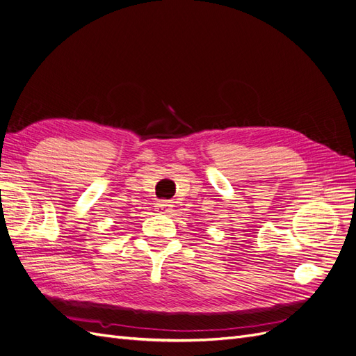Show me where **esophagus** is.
I'll use <instances>...</instances> for the list:
<instances>
[{
    "instance_id": "1",
    "label": "esophagus",
    "mask_w": 356,
    "mask_h": 356,
    "mask_svg": "<svg viewBox=\"0 0 356 356\" xmlns=\"http://www.w3.org/2000/svg\"><path fill=\"white\" fill-rule=\"evenodd\" d=\"M172 211V204L166 200H161L159 203H156V212L159 213H169Z\"/></svg>"
}]
</instances>
